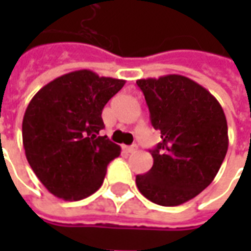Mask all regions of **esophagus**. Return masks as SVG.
I'll list each match as a JSON object with an SVG mask.
<instances>
[{"label":"esophagus","instance_id":"obj_1","mask_svg":"<svg viewBox=\"0 0 251 251\" xmlns=\"http://www.w3.org/2000/svg\"><path fill=\"white\" fill-rule=\"evenodd\" d=\"M122 149H124V151H125L126 153H134L137 151V147L136 145H131V147H122Z\"/></svg>","mask_w":251,"mask_h":251}]
</instances>
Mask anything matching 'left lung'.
Returning <instances> with one entry per match:
<instances>
[{"label":"left lung","mask_w":251,"mask_h":251,"mask_svg":"<svg viewBox=\"0 0 251 251\" xmlns=\"http://www.w3.org/2000/svg\"><path fill=\"white\" fill-rule=\"evenodd\" d=\"M161 140L151 151L153 167L137 175L147 199L165 207L194 199L221 168L228 148L227 121L216 98L183 75L137 80Z\"/></svg>","instance_id":"8db88e82"}]
</instances>
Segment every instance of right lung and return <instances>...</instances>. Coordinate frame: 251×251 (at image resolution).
I'll list each match as a JSON object with an SVG mask.
<instances>
[{
	"label": "right lung",
	"instance_id": "add662e5",
	"mask_svg": "<svg viewBox=\"0 0 251 251\" xmlns=\"http://www.w3.org/2000/svg\"><path fill=\"white\" fill-rule=\"evenodd\" d=\"M125 80L79 70L56 77L37 91L25 110V156L43 185L64 200H80L98 191L120 145L106 136L104 104Z\"/></svg>",
	"mask_w": 251,
	"mask_h": 251
}]
</instances>
